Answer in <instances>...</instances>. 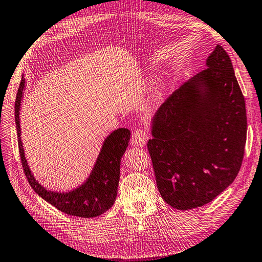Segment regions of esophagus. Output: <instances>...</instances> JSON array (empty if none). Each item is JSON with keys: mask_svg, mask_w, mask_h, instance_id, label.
<instances>
[{"mask_svg": "<svg viewBox=\"0 0 262 262\" xmlns=\"http://www.w3.org/2000/svg\"><path fill=\"white\" fill-rule=\"evenodd\" d=\"M147 140H149V134H147L146 130L142 129V128H139V129H136L134 132V134H133L132 144L142 146L146 143Z\"/></svg>", "mask_w": 262, "mask_h": 262, "instance_id": "1", "label": "esophagus"}]
</instances>
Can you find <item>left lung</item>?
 Segmentation results:
<instances>
[{
    "instance_id": "1",
    "label": "left lung",
    "mask_w": 262,
    "mask_h": 262,
    "mask_svg": "<svg viewBox=\"0 0 262 262\" xmlns=\"http://www.w3.org/2000/svg\"><path fill=\"white\" fill-rule=\"evenodd\" d=\"M206 65L158 108L147 142L161 197L182 211L219 196L244 158L245 101L230 57L217 45Z\"/></svg>"
}]
</instances>
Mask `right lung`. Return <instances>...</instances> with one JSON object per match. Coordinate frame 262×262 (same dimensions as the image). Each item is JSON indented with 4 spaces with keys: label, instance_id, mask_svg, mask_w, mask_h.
<instances>
[{
    "label": "right lung",
    "instance_id": "obj_1",
    "mask_svg": "<svg viewBox=\"0 0 262 262\" xmlns=\"http://www.w3.org/2000/svg\"><path fill=\"white\" fill-rule=\"evenodd\" d=\"M24 87H25V80L21 79L15 102V120L23 169L33 190L57 210L69 215L95 217L110 210L116 202L119 179H120V159L128 146L130 132L127 128H119L107 137L92 174L81 187L66 193L49 191L36 182L24 156L20 141V126H19V108H20Z\"/></svg>",
    "mask_w": 262,
    "mask_h": 262
}]
</instances>
